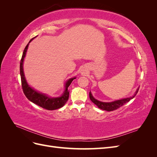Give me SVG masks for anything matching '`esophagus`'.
<instances>
[{
  "label": "esophagus",
  "instance_id": "1",
  "mask_svg": "<svg viewBox=\"0 0 157 157\" xmlns=\"http://www.w3.org/2000/svg\"><path fill=\"white\" fill-rule=\"evenodd\" d=\"M82 74H85V72H84V71H82Z\"/></svg>",
  "mask_w": 157,
  "mask_h": 157
}]
</instances>
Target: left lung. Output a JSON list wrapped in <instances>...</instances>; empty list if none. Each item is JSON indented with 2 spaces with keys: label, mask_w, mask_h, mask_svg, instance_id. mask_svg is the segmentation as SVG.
I'll use <instances>...</instances> for the list:
<instances>
[{
  "label": "left lung",
  "mask_w": 157,
  "mask_h": 157,
  "mask_svg": "<svg viewBox=\"0 0 157 157\" xmlns=\"http://www.w3.org/2000/svg\"><path fill=\"white\" fill-rule=\"evenodd\" d=\"M138 90H139V88L137 89L136 93L132 97L119 99V100H117L113 102H102L100 101H98L92 96V93L90 92L89 93V96H90V100H91L94 104H96L99 109H103V110H105V111H112L121 107L123 105H124L125 103L129 101L130 99L134 98L136 96L137 92H138Z\"/></svg>",
  "instance_id": "obj_1"
}]
</instances>
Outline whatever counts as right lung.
<instances>
[{
  "label": "right lung",
  "instance_id": "right-lung-1",
  "mask_svg": "<svg viewBox=\"0 0 157 157\" xmlns=\"http://www.w3.org/2000/svg\"><path fill=\"white\" fill-rule=\"evenodd\" d=\"M33 39V38L30 40L29 43H28L27 45L25 46L24 50H23V55L20 61V69L23 92L24 93L26 98L29 99V101L34 103L36 105L41 107L42 108H44L45 109H47V110L50 111L59 109L61 107H62L65 105V103L67 101L69 96V91L68 90V87L70 86L71 83L72 82V81L75 78V77L71 78L67 80V82L65 83V90L63 94H62V96L58 98H50L48 96H46V94L38 92L35 90L30 87L26 81L24 73H23V63L28 48V46H29V42Z\"/></svg>",
  "mask_w": 157,
  "mask_h": 157
}]
</instances>
